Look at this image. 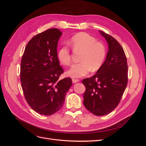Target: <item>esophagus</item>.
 I'll return each instance as SVG.
<instances>
[{"instance_id": "34e87169", "label": "esophagus", "mask_w": 146, "mask_h": 146, "mask_svg": "<svg viewBox=\"0 0 146 146\" xmlns=\"http://www.w3.org/2000/svg\"><path fill=\"white\" fill-rule=\"evenodd\" d=\"M79 81H80V80H79L78 79H75V78H73V79H72V82H73L74 83H77V82H78Z\"/></svg>"}]
</instances>
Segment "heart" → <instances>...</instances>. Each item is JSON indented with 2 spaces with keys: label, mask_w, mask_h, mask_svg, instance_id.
<instances>
[{
  "label": "heart",
  "mask_w": 146,
  "mask_h": 146,
  "mask_svg": "<svg viewBox=\"0 0 146 146\" xmlns=\"http://www.w3.org/2000/svg\"><path fill=\"white\" fill-rule=\"evenodd\" d=\"M70 44L74 51L82 52L80 62L74 64L66 73L67 76L77 78L86 76L91 70L96 71L103 65L107 55L104 44L96 41L91 35L85 32L77 33L70 38ZM60 62L64 66L71 64V53L67 46L61 47L57 52Z\"/></svg>",
  "instance_id": "obj_1"
}]
</instances>
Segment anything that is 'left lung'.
I'll list each match as a JSON object with an SVG mask.
<instances>
[{
	"mask_svg": "<svg viewBox=\"0 0 146 146\" xmlns=\"http://www.w3.org/2000/svg\"><path fill=\"white\" fill-rule=\"evenodd\" d=\"M108 44L107 58L91 77L83 79L86 90L83 104L96 116H104L116 108L128 82V66L122 47L111 35L100 31Z\"/></svg>",
	"mask_w": 146,
	"mask_h": 146,
	"instance_id": "left-lung-1",
	"label": "left lung"
}]
</instances>
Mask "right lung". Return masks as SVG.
I'll list each match as a JSON object with an SVG mask.
<instances>
[{"label":"right lung","instance_id":"right-lung-1","mask_svg":"<svg viewBox=\"0 0 146 146\" xmlns=\"http://www.w3.org/2000/svg\"><path fill=\"white\" fill-rule=\"evenodd\" d=\"M62 32L50 29L38 33L26 46L21 62L20 80L26 101L35 111L45 116L61 109L71 78L60 80L63 69L57 57Z\"/></svg>","mask_w":146,"mask_h":146}]
</instances>
